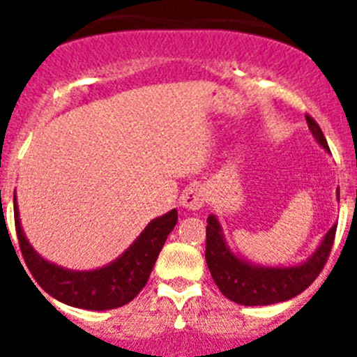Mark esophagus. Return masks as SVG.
Masks as SVG:
<instances>
[{
  "label": "esophagus",
  "instance_id": "esophagus-1",
  "mask_svg": "<svg viewBox=\"0 0 357 357\" xmlns=\"http://www.w3.org/2000/svg\"><path fill=\"white\" fill-rule=\"evenodd\" d=\"M204 197H206V195H204V188L198 184H191L189 188H185L184 193H182L181 206L189 211H198L204 207V200H206Z\"/></svg>",
  "mask_w": 357,
  "mask_h": 357
}]
</instances>
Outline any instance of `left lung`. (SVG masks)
<instances>
[{"instance_id": "1", "label": "left lung", "mask_w": 357, "mask_h": 357, "mask_svg": "<svg viewBox=\"0 0 357 357\" xmlns=\"http://www.w3.org/2000/svg\"><path fill=\"white\" fill-rule=\"evenodd\" d=\"M305 121L317 143L329 151L326 135L320 130L318 123L309 116ZM336 200H340V189H336ZM334 234H336V223L321 238L317 250L301 263L289 266H264L247 261L232 252L218 216L209 214L206 261L214 282L229 301L241 305L277 304V302L289 301L311 286L329 257Z\"/></svg>"}]
</instances>
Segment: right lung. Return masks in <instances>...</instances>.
<instances>
[{
    "label": "right lung",
    "instance_id": "add662e5",
    "mask_svg": "<svg viewBox=\"0 0 357 357\" xmlns=\"http://www.w3.org/2000/svg\"><path fill=\"white\" fill-rule=\"evenodd\" d=\"M14 218L19 247L23 252L24 263L31 277L37 280V284L62 304L91 309V311L116 309L134 301L135 295L148 282L159 252L162 250L166 238L175 229L176 220H178L176 209H172L162 216L153 218L130 247L105 266L94 268V270H69V268L59 266L52 261L44 259L43 255L31 247V243L28 241L21 227L15 191Z\"/></svg>",
    "mask_w": 357,
    "mask_h": 357
}]
</instances>
